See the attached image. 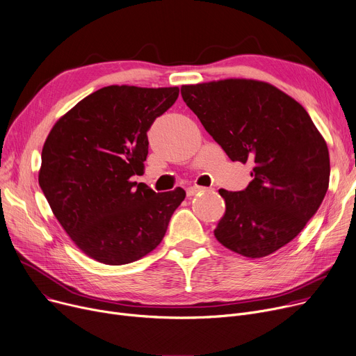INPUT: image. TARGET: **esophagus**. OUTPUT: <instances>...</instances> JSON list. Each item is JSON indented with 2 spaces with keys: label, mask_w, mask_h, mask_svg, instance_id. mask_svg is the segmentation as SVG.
<instances>
[{
  "label": "esophagus",
  "mask_w": 356,
  "mask_h": 356,
  "mask_svg": "<svg viewBox=\"0 0 356 356\" xmlns=\"http://www.w3.org/2000/svg\"><path fill=\"white\" fill-rule=\"evenodd\" d=\"M203 191H207V187H200V186H192V187H188L187 191H186V193H187V196H195L196 193H199V192H203Z\"/></svg>",
  "instance_id": "esophagus-1"
}]
</instances>
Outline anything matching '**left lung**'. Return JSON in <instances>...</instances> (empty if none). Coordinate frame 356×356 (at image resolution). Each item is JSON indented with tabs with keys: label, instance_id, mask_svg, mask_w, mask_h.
Returning a JSON list of instances; mask_svg holds the SVG:
<instances>
[{
	"label": "left lung",
	"instance_id": "left-lung-1",
	"mask_svg": "<svg viewBox=\"0 0 356 356\" xmlns=\"http://www.w3.org/2000/svg\"><path fill=\"white\" fill-rule=\"evenodd\" d=\"M181 97L232 161L253 163L245 191H219L226 211L216 239L252 259L288 245L329 186L327 146L309 114L286 92L257 80L181 86Z\"/></svg>",
	"mask_w": 356,
	"mask_h": 356
}]
</instances>
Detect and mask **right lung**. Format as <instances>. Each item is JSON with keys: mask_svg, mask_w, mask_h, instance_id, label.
Returning <instances> with one entry per match:
<instances>
[{"mask_svg": "<svg viewBox=\"0 0 356 356\" xmlns=\"http://www.w3.org/2000/svg\"><path fill=\"white\" fill-rule=\"evenodd\" d=\"M179 87L108 86L67 111L47 137L38 183L76 246L104 265L136 262L163 241L184 200L181 187L156 193L145 172L147 131Z\"/></svg>", "mask_w": 356, "mask_h": 356, "instance_id": "obj_1", "label": "right lung"}]
</instances>
